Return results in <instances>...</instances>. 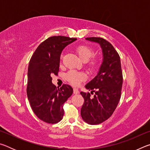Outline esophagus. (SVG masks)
Returning a JSON list of instances; mask_svg holds the SVG:
<instances>
[{
  "label": "esophagus",
  "instance_id": "esophagus-1",
  "mask_svg": "<svg viewBox=\"0 0 150 150\" xmlns=\"http://www.w3.org/2000/svg\"><path fill=\"white\" fill-rule=\"evenodd\" d=\"M79 93V90H78V88H73V93L74 94H78Z\"/></svg>",
  "mask_w": 150,
  "mask_h": 150
}]
</instances>
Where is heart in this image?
Listing matches in <instances>:
<instances>
[{
  "label": "heart",
  "instance_id": "b5f03b06",
  "mask_svg": "<svg viewBox=\"0 0 150 150\" xmlns=\"http://www.w3.org/2000/svg\"><path fill=\"white\" fill-rule=\"evenodd\" d=\"M77 53L83 62H87L90 59L93 54V51L91 47L87 45H79L77 48ZM97 60L96 59H93L90 62V65L91 66H95L96 64ZM86 76L84 73H79L75 71H71L67 75V79L74 85H79L81 82L85 80Z\"/></svg>",
  "mask_w": 150,
  "mask_h": 150
}]
</instances>
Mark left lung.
I'll use <instances>...</instances> for the list:
<instances>
[{
    "instance_id": "8db88e82",
    "label": "left lung",
    "mask_w": 150,
    "mask_h": 150,
    "mask_svg": "<svg viewBox=\"0 0 150 150\" xmlns=\"http://www.w3.org/2000/svg\"><path fill=\"white\" fill-rule=\"evenodd\" d=\"M88 41L97 43L103 52V62L96 75L85 85L91 93L81 92L84 98L81 115L85 122L95 125L103 122L112 115L120 101L122 72L120 58L110 42L102 38H87Z\"/></svg>"
}]
</instances>
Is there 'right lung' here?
<instances>
[{
	"label": "right lung",
	"mask_w": 150,
	"mask_h": 150,
	"mask_svg": "<svg viewBox=\"0 0 150 150\" xmlns=\"http://www.w3.org/2000/svg\"><path fill=\"white\" fill-rule=\"evenodd\" d=\"M77 40L69 37H50L39 45L30 59L28 69L27 96L33 111L40 120L55 124L63 118V106L73 94V88L53 84L52 75H57L60 56L67 45Z\"/></svg>",
	"instance_id": "obj_1"
}]
</instances>
